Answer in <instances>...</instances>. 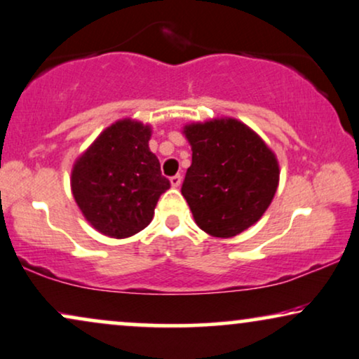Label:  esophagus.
Returning <instances> with one entry per match:
<instances>
[{
  "instance_id": "1",
  "label": "esophagus",
  "mask_w": 359,
  "mask_h": 359,
  "mask_svg": "<svg viewBox=\"0 0 359 359\" xmlns=\"http://www.w3.org/2000/svg\"><path fill=\"white\" fill-rule=\"evenodd\" d=\"M180 182H182V175H180V174H175V175L170 177V185H172V187H179Z\"/></svg>"
}]
</instances>
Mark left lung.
Here are the masks:
<instances>
[{"instance_id": "left-lung-1", "label": "left lung", "mask_w": 359, "mask_h": 359, "mask_svg": "<svg viewBox=\"0 0 359 359\" xmlns=\"http://www.w3.org/2000/svg\"><path fill=\"white\" fill-rule=\"evenodd\" d=\"M192 146L182 195L208 235L231 238L255 224L279 184V164L266 142L238 119L189 124Z\"/></svg>"}]
</instances>
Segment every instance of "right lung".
<instances>
[{
  "label": "right lung",
  "mask_w": 359,
  "mask_h": 359,
  "mask_svg": "<svg viewBox=\"0 0 359 359\" xmlns=\"http://www.w3.org/2000/svg\"><path fill=\"white\" fill-rule=\"evenodd\" d=\"M151 128L121 119L79 157L72 194L85 218L103 235L128 238L154 217L157 200L170 187L149 151Z\"/></svg>",
  "instance_id": "obj_1"
}]
</instances>
